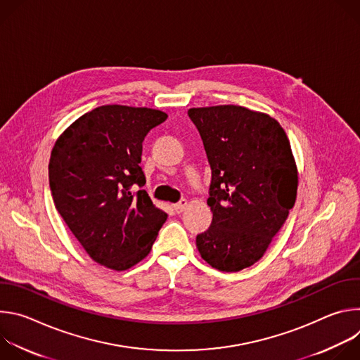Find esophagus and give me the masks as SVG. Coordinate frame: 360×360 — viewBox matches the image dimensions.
<instances>
[{
  "label": "esophagus",
  "mask_w": 360,
  "mask_h": 360,
  "mask_svg": "<svg viewBox=\"0 0 360 360\" xmlns=\"http://www.w3.org/2000/svg\"><path fill=\"white\" fill-rule=\"evenodd\" d=\"M186 205H188V200H186V199H182V200H179L178 203L174 205V210H175L178 214H179V212H184L185 208H186Z\"/></svg>",
  "instance_id": "obj_1"
}]
</instances>
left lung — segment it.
Here are the masks:
<instances>
[{"mask_svg": "<svg viewBox=\"0 0 360 360\" xmlns=\"http://www.w3.org/2000/svg\"><path fill=\"white\" fill-rule=\"evenodd\" d=\"M212 169V224L196 236L203 261L222 272L258 262L283 226L297 192V168L281 124L239 105L191 108Z\"/></svg>", "mask_w": 360, "mask_h": 360, "instance_id": "8db88e82", "label": "left lung"}]
</instances>
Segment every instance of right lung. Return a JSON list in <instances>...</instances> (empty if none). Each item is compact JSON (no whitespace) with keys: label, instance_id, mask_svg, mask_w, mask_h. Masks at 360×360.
Masks as SVG:
<instances>
[{"label":"right lung","instance_id":"obj_1","mask_svg":"<svg viewBox=\"0 0 360 360\" xmlns=\"http://www.w3.org/2000/svg\"><path fill=\"white\" fill-rule=\"evenodd\" d=\"M168 115L152 108L102 105L57 139L48 165L56 208L91 258L127 271L150 252L167 214L142 188L146 134Z\"/></svg>","mask_w":360,"mask_h":360}]
</instances>
